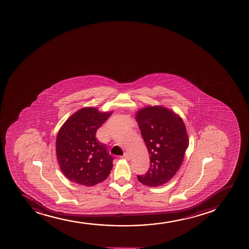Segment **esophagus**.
I'll return each mask as SVG.
<instances>
[{
  "label": "esophagus",
  "mask_w": 249,
  "mask_h": 249,
  "mask_svg": "<svg viewBox=\"0 0 249 249\" xmlns=\"http://www.w3.org/2000/svg\"><path fill=\"white\" fill-rule=\"evenodd\" d=\"M122 159L126 160H131V157L129 156L128 154L125 153L123 155V157H121Z\"/></svg>",
  "instance_id": "obj_1"
}]
</instances>
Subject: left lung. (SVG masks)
<instances>
[{"instance_id":"8db88e82","label":"left lung","mask_w":249,"mask_h":249,"mask_svg":"<svg viewBox=\"0 0 249 249\" xmlns=\"http://www.w3.org/2000/svg\"><path fill=\"white\" fill-rule=\"evenodd\" d=\"M136 119L150 155L148 171L137 175V179L151 187L162 185L178 171L188 148L184 122L171 110L160 106L141 109Z\"/></svg>"}]
</instances>
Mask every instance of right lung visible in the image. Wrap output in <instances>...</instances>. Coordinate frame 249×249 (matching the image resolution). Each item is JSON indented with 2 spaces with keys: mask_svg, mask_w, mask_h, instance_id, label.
<instances>
[{
  "mask_svg": "<svg viewBox=\"0 0 249 249\" xmlns=\"http://www.w3.org/2000/svg\"><path fill=\"white\" fill-rule=\"evenodd\" d=\"M112 112L84 107L62 126L56 138V156L60 170L76 184L92 186L107 178L113 157L96 138V131Z\"/></svg>",
  "mask_w": 249,
  "mask_h": 249,
  "instance_id": "add662e5",
  "label": "right lung"
}]
</instances>
